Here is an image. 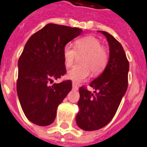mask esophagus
<instances>
[{"mask_svg": "<svg viewBox=\"0 0 147 147\" xmlns=\"http://www.w3.org/2000/svg\"><path fill=\"white\" fill-rule=\"evenodd\" d=\"M72 88H73L75 90H78V86L75 84V83H72Z\"/></svg>", "mask_w": 147, "mask_h": 147, "instance_id": "1", "label": "esophagus"}]
</instances>
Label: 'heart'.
<instances>
[{
	"label": "heart",
	"instance_id": "1",
	"mask_svg": "<svg viewBox=\"0 0 147 147\" xmlns=\"http://www.w3.org/2000/svg\"><path fill=\"white\" fill-rule=\"evenodd\" d=\"M83 55L81 64L69 70L67 78L75 83H80L89 77L90 71L94 75L100 73L108 61V52L98 39L92 36L80 38L75 42V47L66 44L63 49L65 66L70 67L77 55Z\"/></svg>",
	"mask_w": 147,
	"mask_h": 147
}]
</instances>
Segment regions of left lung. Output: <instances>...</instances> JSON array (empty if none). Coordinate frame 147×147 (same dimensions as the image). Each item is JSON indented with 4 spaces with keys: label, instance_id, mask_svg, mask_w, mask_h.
I'll use <instances>...</instances> for the list:
<instances>
[{
    "label": "left lung",
    "instance_id": "8db88e82",
    "mask_svg": "<svg viewBox=\"0 0 147 147\" xmlns=\"http://www.w3.org/2000/svg\"><path fill=\"white\" fill-rule=\"evenodd\" d=\"M98 32L106 36L109 43V57L104 72L89 84L94 92L84 87L79 89L76 123L85 131L98 130L110 122L128 86L129 64L123 47L108 32Z\"/></svg>",
    "mask_w": 147,
    "mask_h": 147
}]
</instances>
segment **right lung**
<instances>
[{"instance_id": "1", "label": "right lung", "mask_w": 147, "mask_h": 147, "mask_svg": "<svg viewBox=\"0 0 147 147\" xmlns=\"http://www.w3.org/2000/svg\"><path fill=\"white\" fill-rule=\"evenodd\" d=\"M82 32L49 24L26 42L18 63L17 93L23 112L32 123L44 127L55 119L58 105L72 89V81L49 84L66 73L63 47Z\"/></svg>"}]
</instances>
